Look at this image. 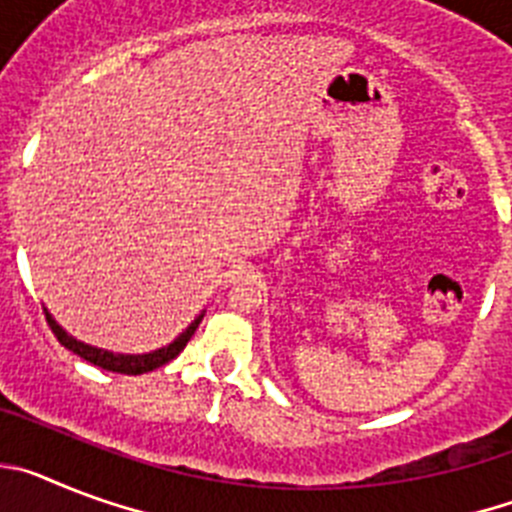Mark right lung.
I'll return each instance as SVG.
<instances>
[{
    "label": "right lung",
    "instance_id": "add662e5",
    "mask_svg": "<svg viewBox=\"0 0 512 512\" xmlns=\"http://www.w3.org/2000/svg\"><path fill=\"white\" fill-rule=\"evenodd\" d=\"M45 320H48V325H51L53 336L58 338V343L69 348V351H74L76 356H81V359L89 361V364H94V366H102V369H107V372L130 374V377H135V374L153 372V369L169 364L171 359H176V356L182 354L184 346H187V341L194 336V330H197V325L202 323V315L197 320H194V323L189 325V328L184 330L182 336L176 338L174 343H169V346H166V348H158V351H153V354H143V356L110 354V351H102V348H92V346H87V343L74 341V338L66 336V330H63L61 325H58L56 320H53L51 315H48V310H45Z\"/></svg>",
    "mask_w": 512,
    "mask_h": 512
}]
</instances>
